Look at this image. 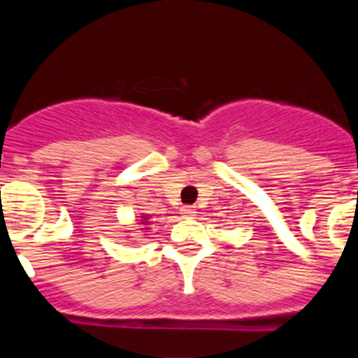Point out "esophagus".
Segmentation results:
<instances>
[{
	"mask_svg": "<svg viewBox=\"0 0 358 358\" xmlns=\"http://www.w3.org/2000/svg\"><path fill=\"white\" fill-rule=\"evenodd\" d=\"M182 215H185V217H192V215L195 213V210L192 206H182Z\"/></svg>",
	"mask_w": 358,
	"mask_h": 358,
	"instance_id": "1",
	"label": "esophagus"
}]
</instances>
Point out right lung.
<instances>
[{
  "mask_svg": "<svg viewBox=\"0 0 358 358\" xmlns=\"http://www.w3.org/2000/svg\"><path fill=\"white\" fill-rule=\"evenodd\" d=\"M143 224H147V222H143Z\"/></svg>",
  "mask_w": 358,
  "mask_h": 358,
  "instance_id": "obj_1",
  "label": "right lung"
}]
</instances>
